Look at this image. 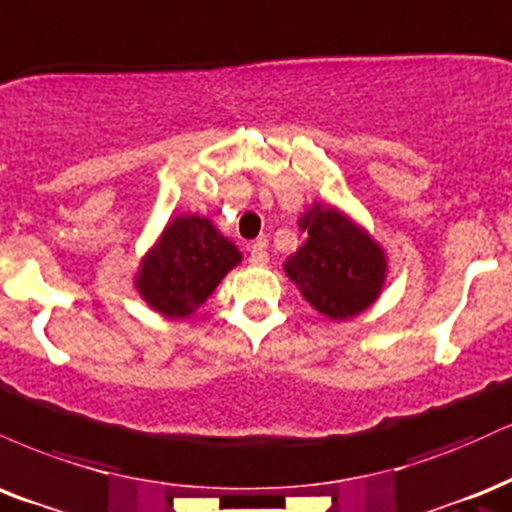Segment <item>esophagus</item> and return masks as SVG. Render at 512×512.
Instances as JSON below:
<instances>
[{
    "label": "esophagus",
    "mask_w": 512,
    "mask_h": 512,
    "mask_svg": "<svg viewBox=\"0 0 512 512\" xmlns=\"http://www.w3.org/2000/svg\"><path fill=\"white\" fill-rule=\"evenodd\" d=\"M249 261H251V266H266L268 263L266 239H256L254 244H249Z\"/></svg>",
    "instance_id": "esophagus-1"
}]
</instances>
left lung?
<instances>
[{"label":"left lung","mask_w":512,"mask_h":512,"mask_svg":"<svg viewBox=\"0 0 512 512\" xmlns=\"http://www.w3.org/2000/svg\"><path fill=\"white\" fill-rule=\"evenodd\" d=\"M306 237L285 273L318 314L347 321L381 297L388 278L383 246L333 203H311L299 218Z\"/></svg>","instance_id":"obj_1"}]
</instances>
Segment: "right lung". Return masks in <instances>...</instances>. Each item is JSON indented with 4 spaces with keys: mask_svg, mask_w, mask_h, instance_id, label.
Instances as JSON below:
<instances>
[{
    "mask_svg": "<svg viewBox=\"0 0 512 512\" xmlns=\"http://www.w3.org/2000/svg\"><path fill=\"white\" fill-rule=\"evenodd\" d=\"M242 263V254L208 218L184 213L172 218L141 258L134 287L160 316L189 318Z\"/></svg>",
    "mask_w": 512,
    "mask_h": 512,
    "instance_id": "obj_1",
    "label": "right lung"
}]
</instances>
